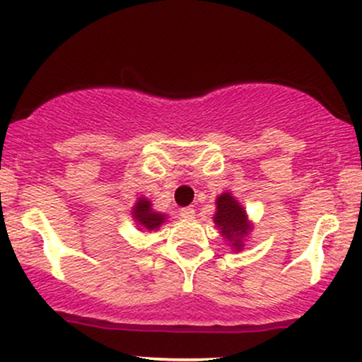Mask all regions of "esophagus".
Returning <instances> with one entry per match:
<instances>
[{
  "instance_id": "1",
  "label": "esophagus",
  "mask_w": 362,
  "mask_h": 362,
  "mask_svg": "<svg viewBox=\"0 0 362 362\" xmlns=\"http://www.w3.org/2000/svg\"><path fill=\"white\" fill-rule=\"evenodd\" d=\"M180 216H182V218H185V219H192L194 216H195V209H194L192 206L182 207V209H180Z\"/></svg>"
}]
</instances>
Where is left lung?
<instances>
[{
	"label": "left lung",
	"mask_w": 362,
	"mask_h": 362,
	"mask_svg": "<svg viewBox=\"0 0 362 362\" xmlns=\"http://www.w3.org/2000/svg\"><path fill=\"white\" fill-rule=\"evenodd\" d=\"M213 219L223 238L230 242L231 248L235 252L242 250L245 236L250 233L252 226L243 206L230 192H224L216 199V214Z\"/></svg>",
	"instance_id": "obj_1"
}]
</instances>
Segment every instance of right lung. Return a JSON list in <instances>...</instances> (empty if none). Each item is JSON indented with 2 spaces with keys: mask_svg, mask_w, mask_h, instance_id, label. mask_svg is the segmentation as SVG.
<instances>
[{
  "mask_svg": "<svg viewBox=\"0 0 362 362\" xmlns=\"http://www.w3.org/2000/svg\"><path fill=\"white\" fill-rule=\"evenodd\" d=\"M132 218L136 219V223L139 224L141 230H158L161 224L165 223L167 216L161 213H155L151 209V202L146 197H139L134 207H132Z\"/></svg>",
  "mask_w": 362,
  "mask_h": 362,
  "instance_id": "obj_1",
  "label": "right lung"
}]
</instances>
